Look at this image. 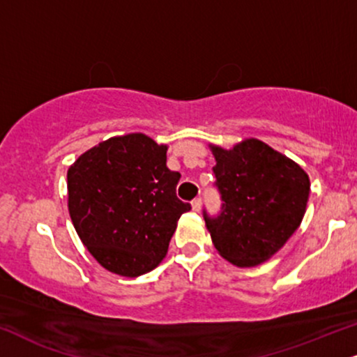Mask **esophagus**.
Returning <instances> with one entry per match:
<instances>
[{
    "instance_id": "obj_1",
    "label": "esophagus",
    "mask_w": 357,
    "mask_h": 357,
    "mask_svg": "<svg viewBox=\"0 0 357 357\" xmlns=\"http://www.w3.org/2000/svg\"><path fill=\"white\" fill-rule=\"evenodd\" d=\"M192 208H193V212H200V208H202V199H195L192 202Z\"/></svg>"
}]
</instances>
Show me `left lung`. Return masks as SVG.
I'll list each match as a JSON object with an SVG mask.
<instances>
[{"mask_svg":"<svg viewBox=\"0 0 357 357\" xmlns=\"http://www.w3.org/2000/svg\"><path fill=\"white\" fill-rule=\"evenodd\" d=\"M222 193V213L204 212L206 230L231 265H261L283 248L305 217L310 177L296 162L258 139L231 149L208 145Z\"/></svg>","mask_w":357,"mask_h":357,"instance_id":"1","label":"left lung"}]
</instances>
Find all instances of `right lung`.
I'll return each mask as SVG.
<instances>
[{"mask_svg":"<svg viewBox=\"0 0 357 357\" xmlns=\"http://www.w3.org/2000/svg\"><path fill=\"white\" fill-rule=\"evenodd\" d=\"M169 145L117 135L86 151L68 170V208L79 238L107 271L135 278L160 265L182 213Z\"/></svg>","mask_w":357,"mask_h":357,"instance_id":"right-lung-1","label":"right lung"}]
</instances>
